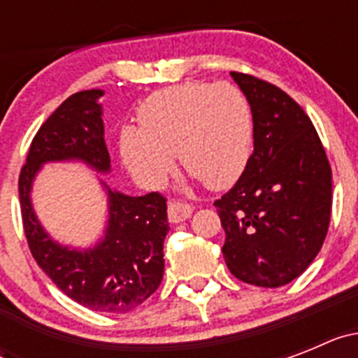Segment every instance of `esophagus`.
Returning a JSON list of instances; mask_svg holds the SVG:
<instances>
[{"instance_id": "esophagus-1", "label": "esophagus", "mask_w": 358, "mask_h": 358, "mask_svg": "<svg viewBox=\"0 0 358 358\" xmlns=\"http://www.w3.org/2000/svg\"><path fill=\"white\" fill-rule=\"evenodd\" d=\"M192 213H194V208L188 204H182V202H170L169 204V220L172 224L185 222L192 217Z\"/></svg>"}]
</instances>
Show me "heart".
Returning <instances> with one entry per match:
<instances>
[{"instance_id": "b5f03b06", "label": "heart", "mask_w": 358, "mask_h": 358, "mask_svg": "<svg viewBox=\"0 0 358 358\" xmlns=\"http://www.w3.org/2000/svg\"><path fill=\"white\" fill-rule=\"evenodd\" d=\"M138 129H123L120 150L138 179L157 185L172 154L204 186L235 182L252 148L248 96L227 82H185L152 93L138 107Z\"/></svg>"}]
</instances>
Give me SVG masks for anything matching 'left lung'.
Listing matches in <instances>:
<instances>
[{
    "instance_id": "8db88e82",
    "label": "left lung",
    "mask_w": 358,
    "mask_h": 358,
    "mask_svg": "<svg viewBox=\"0 0 358 358\" xmlns=\"http://www.w3.org/2000/svg\"><path fill=\"white\" fill-rule=\"evenodd\" d=\"M252 113L255 150L233 188L215 201L226 231L224 260L256 287L287 285L327 238L331 169L314 123L278 85L231 71Z\"/></svg>"
}]
</instances>
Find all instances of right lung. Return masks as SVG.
<instances>
[{
	"label": "right lung",
	"mask_w": 358,
	"mask_h": 358,
	"mask_svg": "<svg viewBox=\"0 0 358 358\" xmlns=\"http://www.w3.org/2000/svg\"><path fill=\"white\" fill-rule=\"evenodd\" d=\"M102 94L100 90L71 94L41 125L19 173V202L28 248L50 280L85 308L125 314L147 301L163 280V242L170 229L166 199L159 192L129 197L107 188L106 236L84 252L53 242L30 202L31 181L46 161L80 159L98 172H109L102 107L96 102Z\"/></svg>",
	"instance_id": "1"
}]
</instances>
